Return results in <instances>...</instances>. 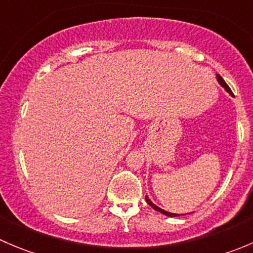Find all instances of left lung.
<instances>
[{"label": "left lung", "mask_w": 253, "mask_h": 253, "mask_svg": "<svg viewBox=\"0 0 253 253\" xmlns=\"http://www.w3.org/2000/svg\"><path fill=\"white\" fill-rule=\"evenodd\" d=\"M216 81H218V83L220 84V85L223 86L224 89H225V91H226V93H229V94H230V95H233V91H231V89L229 88V86H228V84L225 83V81H224V79L221 78L220 76H219V75H216ZM145 201H147V203H148V205H149L150 207H152L153 209H155V211H159V213L164 214V215H168V216H177V215H180V214H176V213H170V211H164V209H162V208H160V207H158L157 205H154V203H153L152 201H150L149 198L147 197V196H145Z\"/></svg>", "instance_id": "obj_1"}]
</instances>
